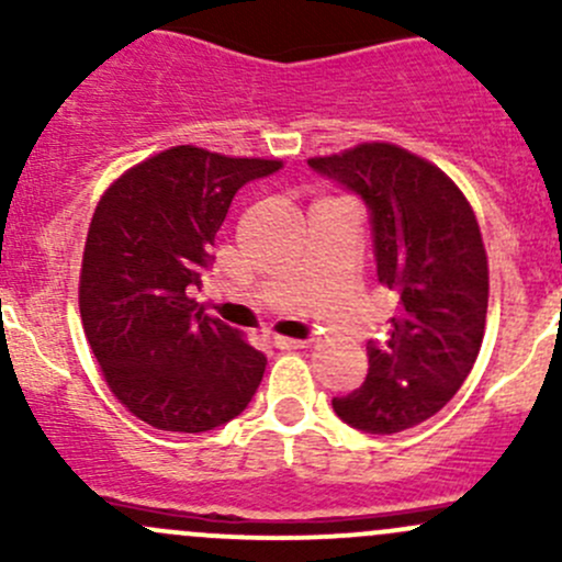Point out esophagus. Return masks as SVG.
<instances>
[{"label":"esophagus","mask_w":562,"mask_h":562,"mask_svg":"<svg viewBox=\"0 0 562 562\" xmlns=\"http://www.w3.org/2000/svg\"><path fill=\"white\" fill-rule=\"evenodd\" d=\"M274 348H277V350H299V348H307V339L274 337Z\"/></svg>","instance_id":"1"}]
</instances>
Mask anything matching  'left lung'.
Wrapping results in <instances>:
<instances>
[{
	"instance_id": "left-lung-1",
	"label": "left lung",
	"mask_w": 562,
	"mask_h": 562,
	"mask_svg": "<svg viewBox=\"0 0 562 562\" xmlns=\"http://www.w3.org/2000/svg\"><path fill=\"white\" fill-rule=\"evenodd\" d=\"M310 168L361 198L394 302L389 339L367 342V381L331 407L361 432H405L457 394L481 350L490 269L479 223L449 176L400 146L361 144Z\"/></svg>"
}]
</instances>
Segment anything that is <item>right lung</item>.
I'll return each mask as SVG.
<instances>
[{
	"label": "right lung",
	"instance_id": "1",
	"mask_svg": "<svg viewBox=\"0 0 562 562\" xmlns=\"http://www.w3.org/2000/svg\"><path fill=\"white\" fill-rule=\"evenodd\" d=\"M282 162L173 146L130 168L89 225L81 321L116 400L166 432H209L239 416L266 356L203 315L192 293L241 187Z\"/></svg>",
	"mask_w": 562,
	"mask_h": 562
}]
</instances>
